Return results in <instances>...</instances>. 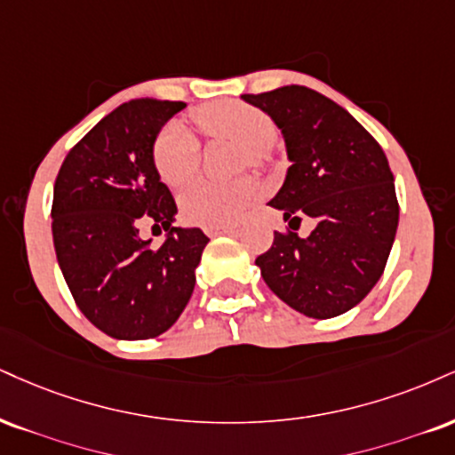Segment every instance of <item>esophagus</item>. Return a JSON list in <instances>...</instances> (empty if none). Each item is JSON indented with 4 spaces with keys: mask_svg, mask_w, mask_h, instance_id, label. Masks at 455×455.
Masks as SVG:
<instances>
[{
    "mask_svg": "<svg viewBox=\"0 0 455 455\" xmlns=\"http://www.w3.org/2000/svg\"><path fill=\"white\" fill-rule=\"evenodd\" d=\"M205 233L210 235V237H216V235H233L235 227H207Z\"/></svg>",
    "mask_w": 455,
    "mask_h": 455,
    "instance_id": "obj_1",
    "label": "esophagus"
}]
</instances>
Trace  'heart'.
Masks as SVG:
<instances>
[{"label": "heart", "mask_w": 455, "mask_h": 455, "mask_svg": "<svg viewBox=\"0 0 455 455\" xmlns=\"http://www.w3.org/2000/svg\"><path fill=\"white\" fill-rule=\"evenodd\" d=\"M195 123L207 138H227L243 146L242 163L245 167L262 165L267 148L275 140V124L265 112L248 103L220 101L195 112ZM152 163L158 178L172 188H180L196 173L201 163L199 141L182 123L165 124L152 144ZM260 186L251 178L233 182L199 180L180 196V210L188 222L199 227H224L237 220L254 204Z\"/></svg>", "instance_id": "obj_1"}]
</instances>
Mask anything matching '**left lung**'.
<instances>
[{"mask_svg": "<svg viewBox=\"0 0 455 455\" xmlns=\"http://www.w3.org/2000/svg\"><path fill=\"white\" fill-rule=\"evenodd\" d=\"M282 129L286 182L271 199L283 220L314 217L309 238L273 235L256 259L262 280L300 314L326 320L358 305L379 282L398 227L387 158L352 114L307 86L242 95Z\"/></svg>", "mask_w": 455, "mask_h": 455, "instance_id": "left-lung-1", "label": "left lung"}]
</instances>
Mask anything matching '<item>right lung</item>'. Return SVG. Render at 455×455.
<instances>
[{
  "mask_svg": "<svg viewBox=\"0 0 455 455\" xmlns=\"http://www.w3.org/2000/svg\"><path fill=\"white\" fill-rule=\"evenodd\" d=\"M184 101L140 97L118 106L65 156L54 182L52 242L82 314L114 339H152L182 314L210 239L172 227L175 201L152 163L158 131ZM170 228L150 251L139 228Z\"/></svg>",
  "mask_w": 455,
  "mask_h": 455,
  "instance_id": "right-lung-1",
  "label": "right lung"
}]
</instances>
